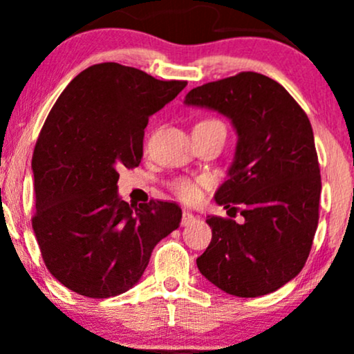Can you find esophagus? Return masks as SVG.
Instances as JSON below:
<instances>
[{
    "mask_svg": "<svg viewBox=\"0 0 354 354\" xmlns=\"http://www.w3.org/2000/svg\"><path fill=\"white\" fill-rule=\"evenodd\" d=\"M196 219V216H194L193 213H189V211H183V216H181V225L183 226H188L191 225V223Z\"/></svg>",
    "mask_w": 354,
    "mask_h": 354,
    "instance_id": "esophagus-1",
    "label": "esophagus"
}]
</instances>
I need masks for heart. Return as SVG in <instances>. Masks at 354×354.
Returning <instances> with one entry per match:
<instances>
[{"instance_id":"b5f03b06","label":"heart","mask_w":354,"mask_h":354,"mask_svg":"<svg viewBox=\"0 0 354 354\" xmlns=\"http://www.w3.org/2000/svg\"><path fill=\"white\" fill-rule=\"evenodd\" d=\"M225 126L219 120L214 118H208V120H203L198 123L194 128H208V126ZM201 185H205V181H194L191 178H176L169 183V188H171L174 196H178L183 201H198L201 198Z\"/></svg>"}]
</instances>
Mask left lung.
I'll return each mask as SVG.
<instances>
[{
	"label": "left lung",
	"instance_id": "obj_1",
	"mask_svg": "<svg viewBox=\"0 0 354 354\" xmlns=\"http://www.w3.org/2000/svg\"><path fill=\"white\" fill-rule=\"evenodd\" d=\"M185 103L226 115L239 136L214 200L245 221L206 218L213 238L198 270L239 298L273 293L303 270L318 228L321 174L310 120L281 84L253 71L193 88Z\"/></svg>",
	"mask_w": 354,
	"mask_h": 354
}]
</instances>
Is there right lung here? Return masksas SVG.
I'll return each mask as SVG.
<instances>
[{
    "mask_svg": "<svg viewBox=\"0 0 354 354\" xmlns=\"http://www.w3.org/2000/svg\"><path fill=\"white\" fill-rule=\"evenodd\" d=\"M186 81H161L120 63L93 64L64 88L36 141V241L48 271L86 298L138 283L153 248L180 226L181 208L118 198L120 171L140 166L149 116Z\"/></svg>",
    "mask_w": 354,
    "mask_h": 354,
    "instance_id": "1",
    "label": "right lung"
}]
</instances>
